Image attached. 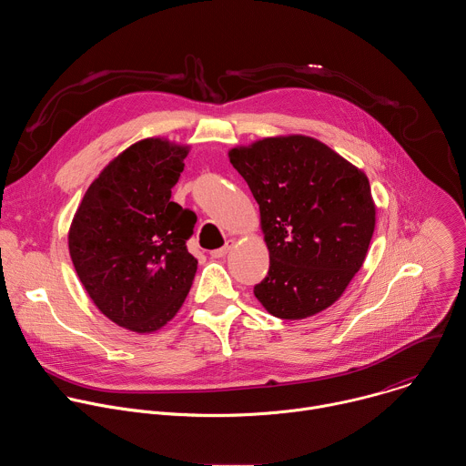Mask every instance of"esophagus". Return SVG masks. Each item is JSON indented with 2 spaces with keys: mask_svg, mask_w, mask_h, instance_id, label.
I'll use <instances>...</instances> for the list:
<instances>
[{
  "mask_svg": "<svg viewBox=\"0 0 466 466\" xmlns=\"http://www.w3.org/2000/svg\"><path fill=\"white\" fill-rule=\"evenodd\" d=\"M234 243H236L234 239H227L225 247H221V248H216V250H212V252H210V256H212V258H223V256H227V252H228V250H230V248L234 247Z\"/></svg>",
  "mask_w": 466,
  "mask_h": 466,
  "instance_id": "34e87169",
  "label": "esophagus"
}]
</instances>
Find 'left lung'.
Returning <instances> with one entry per match:
<instances>
[{
	"instance_id": "obj_1",
	"label": "left lung",
	"mask_w": 466,
	"mask_h": 466,
	"mask_svg": "<svg viewBox=\"0 0 466 466\" xmlns=\"http://www.w3.org/2000/svg\"><path fill=\"white\" fill-rule=\"evenodd\" d=\"M259 205L269 273L254 295L299 320L334 304L361 269L376 225L367 175L322 142L273 137L228 151Z\"/></svg>"
}]
</instances>
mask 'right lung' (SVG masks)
Returning a JSON list of instances; mask_svg holds the SVG:
<instances>
[{
    "label": "right lung",
    "mask_w": 466,
    "mask_h": 466,
    "mask_svg": "<svg viewBox=\"0 0 466 466\" xmlns=\"http://www.w3.org/2000/svg\"><path fill=\"white\" fill-rule=\"evenodd\" d=\"M187 153L166 138L132 144L90 184L70 227V256L86 293L137 334L177 315L197 271L186 247L197 216L171 201Z\"/></svg>",
    "instance_id": "add662e5"
}]
</instances>
